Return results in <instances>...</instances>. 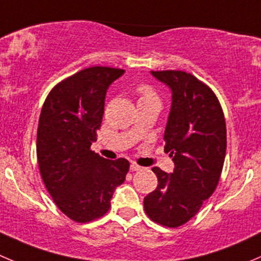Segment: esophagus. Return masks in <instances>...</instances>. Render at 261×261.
Listing matches in <instances>:
<instances>
[{
    "label": "esophagus",
    "instance_id": "obj_1",
    "mask_svg": "<svg viewBox=\"0 0 261 261\" xmlns=\"http://www.w3.org/2000/svg\"><path fill=\"white\" fill-rule=\"evenodd\" d=\"M130 169L131 171H140V169H143V167L141 166H139L138 163H131V166H130Z\"/></svg>",
    "mask_w": 261,
    "mask_h": 261
}]
</instances>
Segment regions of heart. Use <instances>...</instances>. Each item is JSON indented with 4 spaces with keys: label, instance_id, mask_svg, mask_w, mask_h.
I'll list each match as a JSON object with an SVG mask.
<instances>
[{
    "label": "heart",
    "instance_id": "1",
    "mask_svg": "<svg viewBox=\"0 0 261 261\" xmlns=\"http://www.w3.org/2000/svg\"><path fill=\"white\" fill-rule=\"evenodd\" d=\"M139 95V103L141 102H159V97L155 90L148 84H140L136 88Z\"/></svg>",
    "mask_w": 261,
    "mask_h": 261
}]
</instances>
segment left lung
<instances>
[{
	"label": "left lung",
	"instance_id": "left-lung-1",
	"mask_svg": "<svg viewBox=\"0 0 261 261\" xmlns=\"http://www.w3.org/2000/svg\"><path fill=\"white\" fill-rule=\"evenodd\" d=\"M172 90L164 131V151L174 162L173 173L159 167L158 186L144 198V211L155 223L177 228L198 214L217 189L227 148L223 110L213 90L190 72L151 71Z\"/></svg>",
	"mask_w": 261,
	"mask_h": 261
}]
</instances>
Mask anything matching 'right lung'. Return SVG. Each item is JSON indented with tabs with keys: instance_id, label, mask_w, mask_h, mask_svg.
Instances as JSON below:
<instances>
[{
	"instance_id": "obj_1",
	"label": "right lung",
	"mask_w": 261,
	"mask_h": 261,
	"mask_svg": "<svg viewBox=\"0 0 261 261\" xmlns=\"http://www.w3.org/2000/svg\"><path fill=\"white\" fill-rule=\"evenodd\" d=\"M122 69L93 66L52 88L40 111L37 158L57 208L77 223L105 216L113 191L126 178L127 159L108 161L90 149L100 128L105 98Z\"/></svg>"
}]
</instances>
